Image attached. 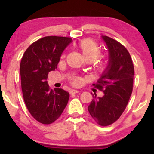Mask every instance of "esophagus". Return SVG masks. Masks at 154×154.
Masks as SVG:
<instances>
[{"instance_id": "1", "label": "esophagus", "mask_w": 154, "mask_h": 154, "mask_svg": "<svg viewBox=\"0 0 154 154\" xmlns=\"http://www.w3.org/2000/svg\"><path fill=\"white\" fill-rule=\"evenodd\" d=\"M79 91H77V90H74L72 89L71 91H69V93L71 95H73V94H77V93H78Z\"/></svg>"}]
</instances>
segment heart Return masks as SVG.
Wrapping results in <instances>:
<instances>
[{"mask_svg": "<svg viewBox=\"0 0 154 154\" xmlns=\"http://www.w3.org/2000/svg\"><path fill=\"white\" fill-rule=\"evenodd\" d=\"M79 50L82 53L83 56H85L86 59H91L94 61L99 57L101 54V49L99 45L91 39H85V40H81L77 44ZM65 54L61 56V59H64ZM71 82L74 85H79L80 84V79L78 77H75L71 79Z\"/></svg>", "mask_w": 154, "mask_h": 154, "instance_id": "b5f03b06", "label": "heart"}]
</instances>
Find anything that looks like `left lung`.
<instances>
[{
    "label": "left lung",
    "instance_id": "1",
    "mask_svg": "<svg viewBox=\"0 0 154 154\" xmlns=\"http://www.w3.org/2000/svg\"><path fill=\"white\" fill-rule=\"evenodd\" d=\"M102 38L109 49V65L93 85L104 95L96 98L93 95L88 111L98 125L108 126L115 122L126 109L133 88L135 70L130 53L122 44L108 36Z\"/></svg>",
    "mask_w": 154,
    "mask_h": 154
}]
</instances>
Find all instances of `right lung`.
I'll return each mask as SVG.
<instances>
[{
	"instance_id": "right-lung-1",
	"label": "right lung",
	"mask_w": 154,
	"mask_h": 154,
	"mask_svg": "<svg viewBox=\"0 0 154 154\" xmlns=\"http://www.w3.org/2000/svg\"><path fill=\"white\" fill-rule=\"evenodd\" d=\"M71 38L46 36L32 43L20 63L23 98L32 117L43 125L54 122L68 103L69 93L61 88L51 89L46 79L54 71Z\"/></svg>"
}]
</instances>
